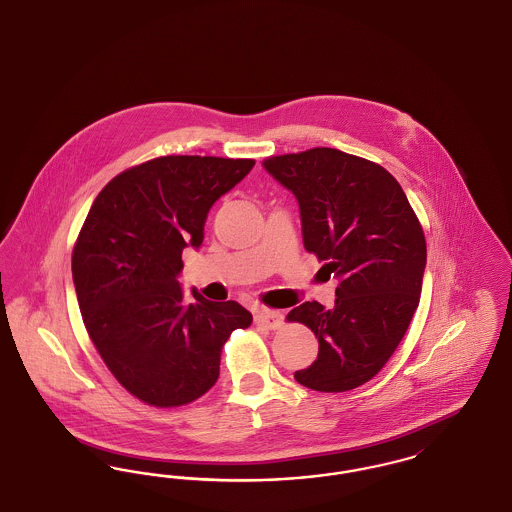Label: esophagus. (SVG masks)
Wrapping results in <instances>:
<instances>
[{"instance_id":"1","label":"esophagus","mask_w":512,"mask_h":512,"mask_svg":"<svg viewBox=\"0 0 512 512\" xmlns=\"http://www.w3.org/2000/svg\"><path fill=\"white\" fill-rule=\"evenodd\" d=\"M255 322L259 326H265L268 330H278L284 322V315L278 311H270V309H259L255 315Z\"/></svg>"}]
</instances>
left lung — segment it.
Masks as SVG:
<instances>
[{"mask_svg": "<svg viewBox=\"0 0 512 512\" xmlns=\"http://www.w3.org/2000/svg\"><path fill=\"white\" fill-rule=\"evenodd\" d=\"M263 165L297 197L305 249L338 278L334 309L305 301L288 313L318 338L317 361L293 376L309 390H355L388 363L418 307L422 226L399 182L363 157L313 147Z\"/></svg>", "mask_w": 512, "mask_h": 512, "instance_id": "8db88e82", "label": "left lung"}]
</instances>
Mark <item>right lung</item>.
<instances>
[{
	"label": "right lung",
	"mask_w": 512,
	"mask_h": 512,
	"mask_svg": "<svg viewBox=\"0 0 512 512\" xmlns=\"http://www.w3.org/2000/svg\"><path fill=\"white\" fill-rule=\"evenodd\" d=\"M253 159L165 155L117 174L99 192L73 249L78 305L99 357L147 405H188L219 378L220 351L253 317L176 280L182 249L199 247L207 213Z\"/></svg>",
	"instance_id": "obj_1"
}]
</instances>
